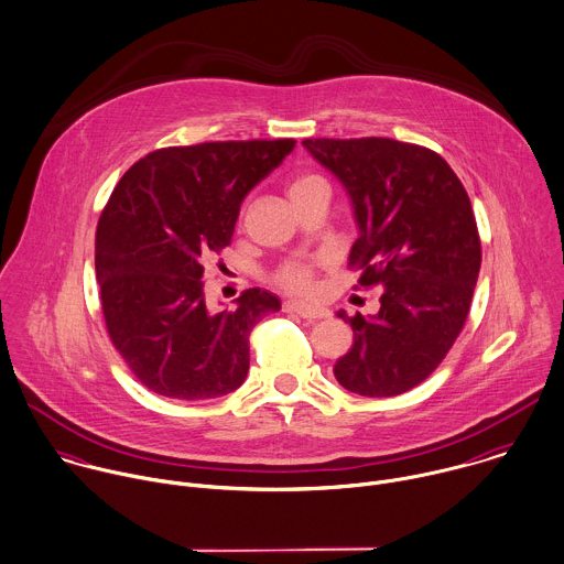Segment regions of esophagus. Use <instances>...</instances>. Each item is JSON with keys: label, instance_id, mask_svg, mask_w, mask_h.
<instances>
[{"label": "esophagus", "instance_id": "1", "mask_svg": "<svg viewBox=\"0 0 564 564\" xmlns=\"http://www.w3.org/2000/svg\"><path fill=\"white\" fill-rule=\"evenodd\" d=\"M285 312L299 314L301 318H307V321H318V318H327V316H329V310H327V307L312 305V303H303V301H288V303H285Z\"/></svg>", "mask_w": 564, "mask_h": 564}]
</instances>
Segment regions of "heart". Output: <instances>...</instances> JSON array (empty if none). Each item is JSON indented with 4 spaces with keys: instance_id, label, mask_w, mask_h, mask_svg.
Wrapping results in <instances>:
<instances>
[{
    "instance_id": "b5f03b06",
    "label": "heart",
    "mask_w": 564,
    "mask_h": 564,
    "mask_svg": "<svg viewBox=\"0 0 564 564\" xmlns=\"http://www.w3.org/2000/svg\"><path fill=\"white\" fill-rule=\"evenodd\" d=\"M321 177L316 175H299L292 184H290V193L301 188V186H307L312 182H318ZM276 283L290 292H299V294H305V292H312L314 288V265L310 261H288L283 263L276 274H274Z\"/></svg>"
}]
</instances>
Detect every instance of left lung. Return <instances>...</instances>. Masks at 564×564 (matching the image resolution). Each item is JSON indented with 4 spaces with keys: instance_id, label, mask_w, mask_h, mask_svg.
<instances>
[{
    "instance_id": "1",
    "label": "left lung",
    "mask_w": 564,
    "mask_h": 564,
    "mask_svg": "<svg viewBox=\"0 0 564 564\" xmlns=\"http://www.w3.org/2000/svg\"><path fill=\"white\" fill-rule=\"evenodd\" d=\"M303 147L351 199L358 283L382 285L378 314H336L354 345L334 376L365 398L406 393L440 367L470 312L481 270L470 197L448 162L420 144L307 138Z\"/></svg>"
}]
</instances>
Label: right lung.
<instances>
[{
    "instance_id": "1",
    "label": "right lung",
    "mask_w": 564,
    "mask_h": 564,
    "mask_svg": "<svg viewBox=\"0 0 564 564\" xmlns=\"http://www.w3.org/2000/svg\"><path fill=\"white\" fill-rule=\"evenodd\" d=\"M296 140L204 142L158 149L116 184L96 230V281L109 338L133 376L173 400L237 391L250 329L281 301L261 288L215 312L204 265L232 239L241 202Z\"/></svg>"
}]
</instances>
